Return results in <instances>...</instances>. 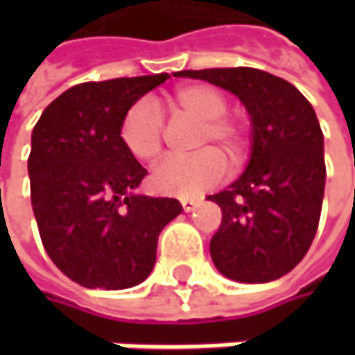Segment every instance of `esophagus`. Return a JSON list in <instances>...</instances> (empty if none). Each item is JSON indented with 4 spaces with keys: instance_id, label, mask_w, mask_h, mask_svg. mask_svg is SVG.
I'll list each match as a JSON object with an SVG mask.
<instances>
[{
    "instance_id": "34e87169",
    "label": "esophagus",
    "mask_w": 355,
    "mask_h": 355,
    "mask_svg": "<svg viewBox=\"0 0 355 355\" xmlns=\"http://www.w3.org/2000/svg\"><path fill=\"white\" fill-rule=\"evenodd\" d=\"M180 205H182V209H184V211H191V209H195L197 201H195V199H187V197H182V199H180Z\"/></svg>"
}]
</instances>
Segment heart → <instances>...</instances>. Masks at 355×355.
Listing matches in <instances>:
<instances>
[{"mask_svg":"<svg viewBox=\"0 0 355 355\" xmlns=\"http://www.w3.org/2000/svg\"><path fill=\"white\" fill-rule=\"evenodd\" d=\"M173 107L178 112H184L197 121L201 127L197 131L195 146L205 148L218 141L234 160L243 156L245 133L243 125L228 116V101L214 86H184L178 88L171 98ZM119 137L125 150L141 160L152 162L162 152L164 139V119L158 105L152 98H139L125 110ZM228 175V160L216 148H205L193 156L184 158H166L162 160L150 175V184L154 191L177 197H195L218 182H222Z\"/></svg>","mask_w":355,"mask_h":355,"instance_id":"heart-1","label":"heart"}]
</instances>
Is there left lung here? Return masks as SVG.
Returning a JSON list of instances; mask_svg holds the SVG:
<instances>
[{"label":"left lung","mask_w":355,"mask_h":355,"mask_svg":"<svg viewBox=\"0 0 355 355\" xmlns=\"http://www.w3.org/2000/svg\"><path fill=\"white\" fill-rule=\"evenodd\" d=\"M236 94L252 123L247 171L209 195L222 209L209 243L218 271L263 284L292 271L313 245L324 193L322 131L315 108L290 82L254 67L178 71Z\"/></svg>","instance_id":"obj_1"}]
</instances>
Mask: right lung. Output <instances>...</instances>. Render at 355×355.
I'll return each instance as SVG.
<instances>
[{"mask_svg": "<svg viewBox=\"0 0 355 355\" xmlns=\"http://www.w3.org/2000/svg\"><path fill=\"white\" fill-rule=\"evenodd\" d=\"M168 73L84 82L42 110L28 156L31 199L51 261L84 288L141 284L162 228L182 211L171 197L135 195L148 171L125 150V110Z\"/></svg>", "mask_w": 355, "mask_h": 355, "instance_id": "add662e5", "label": "right lung"}]
</instances>
